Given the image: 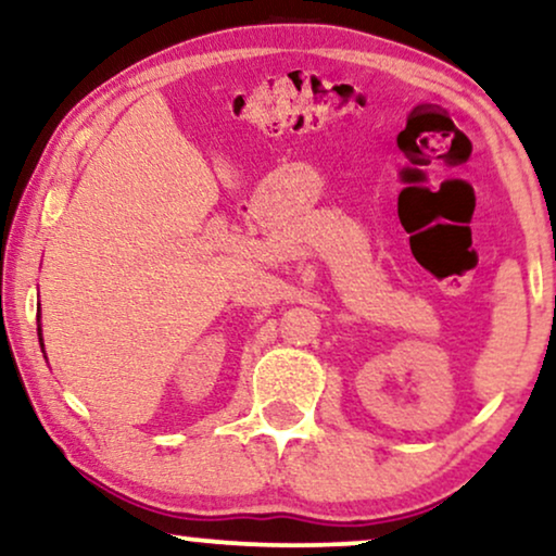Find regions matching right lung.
I'll return each instance as SVG.
<instances>
[{
    "instance_id": "right-lung-1",
    "label": "right lung",
    "mask_w": 556,
    "mask_h": 556,
    "mask_svg": "<svg viewBox=\"0 0 556 556\" xmlns=\"http://www.w3.org/2000/svg\"><path fill=\"white\" fill-rule=\"evenodd\" d=\"M40 348H42V337H40Z\"/></svg>"
}]
</instances>
